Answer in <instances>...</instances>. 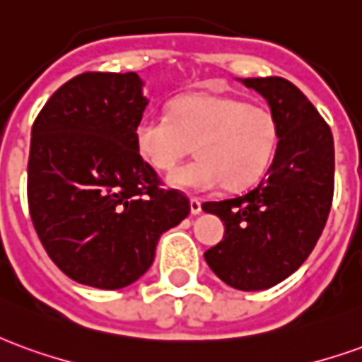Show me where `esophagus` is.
Returning <instances> with one entry per match:
<instances>
[{
    "mask_svg": "<svg viewBox=\"0 0 362 362\" xmlns=\"http://www.w3.org/2000/svg\"><path fill=\"white\" fill-rule=\"evenodd\" d=\"M189 211H192V215H199L202 213V202L197 197L189 199Z\"/></svg>",
    "mask_w": 362,
    "mask_h": 362,
    "instance_id": "obj_1",
    "label": "esophagus"
}]
</instances>
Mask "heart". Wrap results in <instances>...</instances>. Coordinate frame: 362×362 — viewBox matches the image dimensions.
Instances as JSON below:
<instances>
[{"instance_id":"heart-1","label":"heart","mask_w":362,"mask_h":362,"mask_svg":"<svg viewBox=\"0 0 362 362\" xmlns=\"http://www.w3.org/2000/svg\"><path fill=\"white\" fill-rule=\"evenodd\" d=\"M279 119L269 106L227 95H188L168 114H143L135 151L158 173H172L197 145L198 158L168 176L173 188L244 189L267 173L279 145Z\"/></svg>"}]
</instances>
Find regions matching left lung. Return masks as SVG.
I'll return each instance as SVG.
<instances>
[{"instance_id": "left-lung-1", "label": "left lung", "mask_w": 362, "mask_h": 362, "mask_svg": "<svg viewBox=\"0 0 362 362\" xmlns=\"http://www.w3.org/2000/svg\"><path fill=\"white\" fill-rule=\"evenodd\" d=\"M279 119V145L266 178L248 194L205 202L225 236L205 262L227 285L262 291L303 266L326 227L334 199L332 129L300 89L283 77L243 79Z\"/></svg>"}]
</instances>
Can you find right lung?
<instances>
[{
  "instance_id": "obj_1",
  "label": "right lung",
  "mask_w": 362,
  "mask_h": 362,
  "mask_svg": "<svg viewBox=\"0 0 362 362\" xmlns=\"http://www.w3.org/2000/svg\"><path fill=\"white\" fill-rule=\"evenodd\" d=\"M141 87L137 74L77 75L33 124L30 219L52 262L81 285L114 291L137 281L160 235L189 213L188 197L163 188L135 151Z\"/></svg>"
}]
</instances>
